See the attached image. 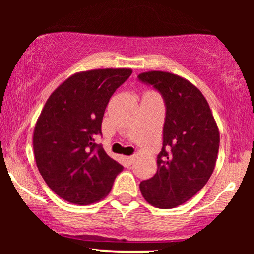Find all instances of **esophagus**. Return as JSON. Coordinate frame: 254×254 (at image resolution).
I'll list each match as a JSON object with an SVG mask.
<instances>
[{"instance_id":"34e87169","label":"esophagus","mask_w":254,"mask_h":254,"mask_svg":"<svg viewBox=\"0 0 254 254\" xmlns=\"http://www.w3.org/2000/svg\"><path fill=\"white\" fill-rule=\"evenodd\" d=\"M127 161H128V163H129V164H133L134 161H135V157H134V156H128Z\"/></svg>"}]
</instances>
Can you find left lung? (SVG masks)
Instances as JSON below:
<instances>
[{"label": "left lung", "mask_w": 254, "mask_h": 254, "mask_svg": "<svg viewBox=\"0 0 254 254\" xmlns=\"http://www.w3.org/2000/svg\"><path fill=\"white\" fill-rule=\"evenodd\" d=\"M138 78L154 85L166 105L157 172L140 190L151 206L170 209L189 201L209 180L220 130L207 99L189 79L162 70L141 72Z\"/></svg>", "instance_id": "1"}]
</instances>
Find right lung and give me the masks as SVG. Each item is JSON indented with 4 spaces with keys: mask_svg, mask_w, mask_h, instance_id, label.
<instances>
[{
    "mask_svg": "<svg viewBox=\"0 0 254 254\" xmlns=\"http://www.w3.org/2000/svg\"><path fill=\"white\" fill-rule=\"evenodd\" d=\"M130 68L75 72L48 97L33 130L34 158L48 187L68 202L85 206L109 195L124 166L95 143L114 91Z\"/></svg>",
    "mask_w": 254,
    "mask_h": 254,
    "instance_id": "add662e5",
    "label": "right lung"
}]
</instances>
